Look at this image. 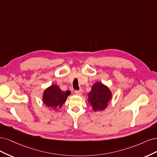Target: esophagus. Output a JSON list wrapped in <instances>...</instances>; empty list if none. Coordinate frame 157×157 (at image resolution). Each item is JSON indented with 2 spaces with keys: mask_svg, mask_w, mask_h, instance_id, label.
<instances>
[{
  "mask_svg": "<svg viewBox=\"0 0 157 157\" xmlns=\"http://www.w3.org/2000/svg\"><path fill=\"white\" fill-rule=\"evenodd\" d=\"M82 93H83V90L82 89H79V90H75L74 91L75 94H76V95H81L82 94Z\"/></svg>",
  "mask_w": 157,
  "mask_h": 157,
  "instance_id": "esophagus-1",
  "label": "esophagus"
}]
</instances>
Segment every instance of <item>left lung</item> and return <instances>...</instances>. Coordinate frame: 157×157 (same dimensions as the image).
<instances>
[{
    "mask_svg": "<svg viewBox=\"0 0 157 157\" xmlns=\"http://www.w3.org/2000/svg\"><path fill=\"white\" fill-rule=\"evenodd\" d=\"M87 96V102L92 106L94 112L104 111L112 99V93L109 88L100 82L93 84Z\"/></svg>",
    "mask_w": 157,
    "mask_h": 157,
    "instance_id": "1",
    "label": "left lung"
}]
</instances>
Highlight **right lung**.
I'll list each match as a JSON object with an SVG mask.
<instances>
[{"mask_svg":"<svg viewBox=\"0 0 157 157\" xmlns=\"http://www.w3.org/2000/svg\"><path fill=\"white\" fill-rule=\"evenodd\" d=\"M70 94V90L63 91L57 85L53 84L44 90L42 95L43 103L50 110L55 111L62 108Z\"/></svg>","mask_w":157,"mask_h":157,"instance_id":"1","label":"right lung"}]
</instances>
